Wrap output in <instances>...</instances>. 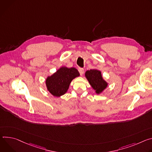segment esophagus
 I'll use <instances>...</instances> for the list:
<instances>
[{"label":"esophagus","instance_id":"esophagus-1","mask_svg":"<svg viewBox=\"0 0 152 152\" xmlns=\"http://www.w3.org/2000/svg\"><path fill=\"white\" fill-rule=\"evenodd\" d=\"M78 71H79V73L81 75H83V74L84 73V69L83 68H81V67H80V68H78Z\"/></svg>","mask_w":152,"mask_h":152}]
</instances>
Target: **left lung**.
<instances>
[{
    "mask_svg": "<svg viewBox=\"0 0 152 152\" xmlns=\"http://www.w3.org/2000/svg\"><path fill=\"white\" fill-rule=\"evenodd\" d=\"M85 76L97 94L102 93L107 87V83L103 78L102 72L99 70L91 69L87 71Z\"/></svg>",
    "mask_w": 152,
    "mask_h": 152,
    "instance_id": "left-lung-1",
    "label": "left lung"
}]
</instances>
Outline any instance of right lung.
I'll return each mask as SVG.
<instances>
[{"label": "right lung", "instance_id": "1", "mask_svg": "<svg viewBox=\"0 0 152 152\" xmlns=\"http://www.w3.org/2000/svg\"><path fill=\"white\" fill-rule=\"evenodd\" d=\"M78 76L80 74L75 67H61L52 75L47 77V89L53 96L59 97L67 91L72 80Z\"/></svg>", "mask_w": 152, "mask_h": 152}]
</instances>
